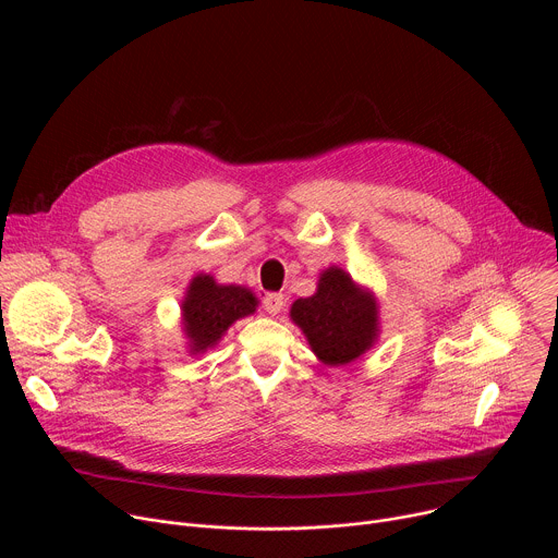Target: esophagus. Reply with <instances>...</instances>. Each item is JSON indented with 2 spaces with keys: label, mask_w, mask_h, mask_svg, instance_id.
<instances>
[{
  "label": "esophagus",
  "mask_w": 558,
  "mask_h": 558,
  "mask_svg": "<svg viewBox=\"0 0 558 558\" xmlns=\"http://www.w3.org/2000/svg\"><path fill=\"white\" fill-rule=\"evenodd\" d=\"M263 306L269 315H278L284 308V295L282 293H267L263 300Z\"/></svg>",
  "instance_id": "esophagus-1"
}]
</instances>
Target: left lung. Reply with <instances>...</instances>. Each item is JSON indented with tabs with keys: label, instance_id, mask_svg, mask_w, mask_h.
<instances>
[{
	"label": "left lung",
	"instance_id": "1",
	"mask_svg": "<svg viewBox=\"0 0 558 558\" xmlns=\"http://www.w3.org/2000/svg\"><path fill=\"white\" fill-rule=\"evenodd\" d=\"M289 315L317 360L329 366L357 360L379 336L375 295L355 284L353 278L336 265L320 274L313 295L291 304Z\"/></svg>",
	"mask_w": 558,
	"mask_h": 558
}]
</instances>
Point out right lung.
I'll return each instance as SVG.
<instances>
[{"instance_id":"obj_1","label":"right lung","mask_w":558,"mask_h":558,"mask_svg":"<svg viewBox=\"0 0 558 558\" xmlns=\"http://www.w3.org/2000/svg\"><path fill=\"white\" fill-rule=\"evenodd\" d=\"M258 298L241 284H218L214 276L192 278L183 298V331L190 340V353L198 355L216 347L225 331L245 315H252Z\"/></svg>"}]
</instances>
